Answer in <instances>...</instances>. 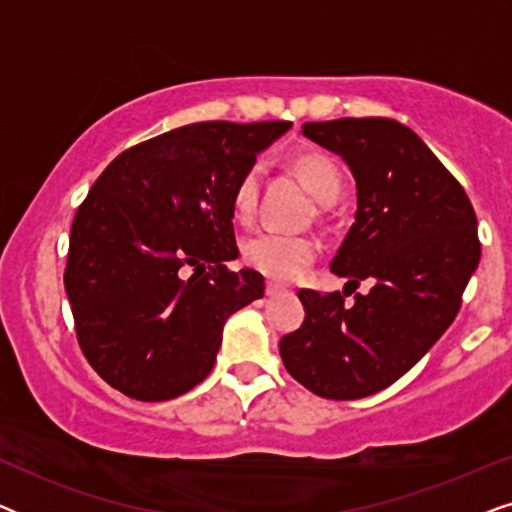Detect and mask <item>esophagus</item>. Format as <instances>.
<instances>
[{"label": "esophagus", "instance_id": "34e87169", "mask_svg": "<svg viewBox=\"0 0 512 512\" xmlns=\"http://www.w3.org/2000/svg\"><path fill=\"white\" fill-rule=\"evenodd\" d=\"M286 289L282 284H277V282H265V296H279V293H284Z\"/></svg>", "mask_w": 512, "mask_h": 512}]
</instances>
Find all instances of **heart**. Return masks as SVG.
I'll return each mask as SVG.
<instances>
[{"instance_id": "obj_1", "label": "heart", "mask_w": 512, "mask_h": 512, "mask_svg": "<svg viewBox=\"0 0 512 512\" xmlns=\"http://www.w3.org/2000/svg\"><path fill=\"white\" fill-rule=\"evenodd\" d=\"M291 167L303 179L314 200L333 205L342 193V172L328 153L319 149L300 151L291 158ZM258 200V167H249L235 181L230 207L237 221H249ZM317 256V244L310 237L289 235L282 230L263 228L251 233L242 244V258L249 268L270 279H296Z\"/></svg>"}]
</instances>
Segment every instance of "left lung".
<instances>
[{
	"label": "left lung",
	"instance_id": "left-lung-1",
	"mask_svg": "<svg viewBox=\"0 0 512 512\" xmlns=\"http://www.w3.org/2000/svg\"><path fill=\"white\" fill-rule=\"evenodd\" d=\"M303 135L338 153L356 179V221L331 261L358 288L300 289L305 321L279 340L293 380L321 398L354 401L408 373L457 317L480 240L473 205L450 170L391 118L305 123ZM351 292V291H349Z\"/></svg>",
	"mask_w": 512,
	"mask_h": 512
}]
</instances>
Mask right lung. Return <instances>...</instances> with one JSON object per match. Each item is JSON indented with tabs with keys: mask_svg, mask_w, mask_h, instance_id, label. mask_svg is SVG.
Returning <instances> with one entry per match:
<instances>
[{
	"mask_svg": "<svg viewBox=\"0 0 512 512\" xmlns=\"http://www.w3.org/2000/svg\"><path fill=\"white\" fill-rule=\"evenodd\" d=\"M289 121H209L130 146L74 214L65 291L76 340L104 382L170 401L212 373L230 314L263 277L230 270L235 181Z\"/></svg>",
	"mask_w": 512,
	"mask_h": 512,
	"instance_id": "right-lung-1",
	"label": "right lung"
}]
</instances>
